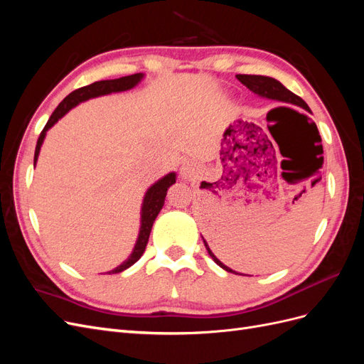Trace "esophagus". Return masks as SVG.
Here are the masks:
<instances>
[{
	"label": "esophagus",
	"instance_id": "esophagus-1",
	"mask_svg": "<svg viewBox=\"0 0 364 364\" xmlns=\"http://www.w3.org/2000/svg\"><path fill=\"white\" fill-rule=\"evenodd\" d=\"M181 174L183 176L185 179H188V178H191L193 176V170H191V167L190 165H183V167L181 168Z\"/></svg>",
	"mask_w": 364,
	"mask_h": 364
}]
</instances>
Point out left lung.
<instances>
[{
    "mask_svg": "<svg viewBox=\"0 0 364 364\" xmlns=\"http://www.w3.org/2000/svg\"><path fill=\"white\" fill-rule=\"evenodd\" d=\"M237 79L243 83L246 87H249V90L252 92H255L261 97H266V98H272V100H278V102H282V103H287V105H294V106H299L302 109H305V111L310 112V107H308V105L302 100V98L299 95L293 94L291 91H289L287 87H285L282 83H279L278 80L272 79V77H266V75H252V74H237ZM316 127V124H314ZM317 130V127H316ZM206 249H208V253L209 255L213 257V259L218 264L220 267L228 270V272H232L229 267H226L223 262H220L214 253L211 252V249L208 247V245L205 243ZM235 273V272H234Z\"/></svg>",
    "mask_w": 364,
    "mask_h": 364,
    "instance_id": "left-lung-1",
    "label": "left lung"
}]
</instances>
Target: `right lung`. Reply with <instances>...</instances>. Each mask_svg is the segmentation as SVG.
<instances>
[{
    "mask_svg": "<svg viewBox=\"0 0 364 364\" xmlns=\"http://www.w3.org/2000/svg\"><path fill=\"white\" fill-rule=\"evenodd\" d=\"M142 79V74L136 73V74H132V75H126V77H119V79H114V80H100V82H94L87 86L79 87V90L73 91L70 95H67L60 102V105L54 109V112L51 114L50 119L47 121L46 127L41 132V135L38 138V144H36V150H35V164L38 161L39 156V150L43 142V138H46L47 130L54 124L58 123V119L62 118L65 114H67L70 109H73L74 106H77L82 102L90 100V98L98 97V95H106V94H111V92H119V91H127L130 87H134L139 80ZM176 182V174L170 173L162 178L161 181H158L155 185L150 186L149 191L146 193L144 197V202H142V208H141V228H139V235L136 240V245L134 252H132V255L118 266L117 269H114L112 272L109 273H119L126 269H129L132 264H135L142 253L146 250L147 246V241L150 237V230L153 226V222H155L156 215L159 214V211L164 206V200H165V196H167V190L170 186Z\"/></svg>",
    "mask_w": 364,
    "mask_h": 364,
    "instance_id": "right-lung-1",
    "label": "right lung"
}]
</instances>
